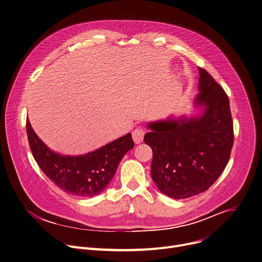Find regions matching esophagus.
Returning a JSON list of instances; mask_svg holds the SVG:
<instances>
[{
    "label": "esophagus",
    "instance_id": "1",
    "mask_svg": "<svg viewBox=\"0 0 262 262\" xmlns=\"http://www.w3.org/2000/svg\"><path fill=\"white\" fill-rule=\"evenodd\" d=\"M145 136V130L143 127H138L133 132V139L136 144H140L143 142Z\"/></svg>",
    "mask_w": 262,
    "mask_h": 262
}]
</instances>
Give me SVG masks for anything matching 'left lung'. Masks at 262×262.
Returning <instances> with one entry per match:
<instances>
[{
    "label": "left lung",
    "instance_id": "left-lung-1",
    "mask_svg": "<svg viewBox=\"0 0 262 262\" xmlns=\"http://www.w3.org/2000/svg\"><path fill=\"white\" fill-rule=\"evenodd\" d=\"M199 94L195 117H169L150 122L144 142L152 148L151 177L166 196L185 199L208 190L225 170L234 144L229 97L199 67Z\"/></svg>",
    "mask_w": 262,
    "mask_h": 262
}]
</instances>
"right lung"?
<instances>
[{
    "instance_id": "obj_1",
    "label": "right lung",
    "mask_w": 262,
    "mask_h": 262,
    "mask_svg": "<svg viewBox=\"0 0 262 262\" xmlns=\"http://www.w3.org/2000/svg\"><path fill=\"white\" fill-rule=\"evenodd\" d=\"M26 132L32 155L43 173L62 191L77 197L102 193L114 177L122 157L134 148L127 134L84 155H61L48 148L26 120Z\"/></svg>"
}]
</instances>
